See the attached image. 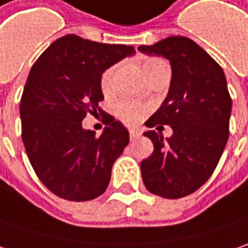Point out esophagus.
I'll use <instances>...</instances> for the list:
<instances>
[{
	"mask_svg": "<svg viewBox=\"0 0 248 248\" xmlns=\"http://www.w3.org/2000/svg\"><path fill=\"white\" fill-rule=\"evenodd\" d=\"M129 135H130V140H136L137 137H140V133H139V130H136V129H132Z\"/></svg>",
	"mask_w": 248,
	"mask_h": 248,
	"instance_id": "34e87169",
	"label": "esophagus"
}]
</instances>
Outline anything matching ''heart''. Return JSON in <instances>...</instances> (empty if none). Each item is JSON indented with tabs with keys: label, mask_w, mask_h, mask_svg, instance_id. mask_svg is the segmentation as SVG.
Segmentation results:
<instances>
[{
	"label": "heart",
	"mask_w": 248,
	"mask_h": 248,
	"mask_svg": "<svg viewBox=\"0 0 248 248\" xmlns=\"http://www.w3.org/2000/svg\"><path fill=\"white\" fill-rule=\"evenodd\" d=\"M165 62L158 58H150L144 62L143 69H144L145 76L151 72H154L156 68H159L161 65H164ZM118 69V65H113L111 68L105 70L101 76V89L104 93H109L112 90L113 78L115 73ZM115 113L119 119H122L124 124H137L145 113V107L141 104L136 103V101H130V100H124L121 103H118L115 105Z\"/></svg>",
	"instance_id": "1"
}]
</instances>
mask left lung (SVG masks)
<instances>
[{
  "label": "left lung",
  "mask_w": 248,
  "mask_h": 248,
  "mask_svg": "<svg viewBox=\"0 0 248 248\" xmlns=\"http://www.w3.org/2000/svg\"><path fill=\"white\" fill-rule=\"evenodd\" d=\"M139 51L169 61L172 79L167 98L145 126L169 124L164 139L144 132L154 153L141 161V178L150 193L180 199L194 193L212 175L229 139L232 98L222 68L193 40L170 36Z\"/></svg>",
  "instance_id": "left-lung-1"
}]
</instances>
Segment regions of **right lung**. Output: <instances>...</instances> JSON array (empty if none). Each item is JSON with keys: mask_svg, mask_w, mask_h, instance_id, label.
Returning <instances> with one entry per match:
<instances>
[{"mask_svg": "<svg viewBox=\"0 0 248 248\" xmlns=\"http://www.w3.org/2000/svg\"><path fill=\"white\" fill-rule=\"evenodd\" d=\"M135 47L103 44L76 34L55 40L36 61L20 100L22 140L38 179L58 197L87 201L101 196L129 132L98 107L101 76ZM90 112L107 126L100 138L82 127Z\"/></svg>", "mask_w": 248, "mask_h": 248, "instance_id": "right-lung-1", "label": "right lung"}]
</instances>
